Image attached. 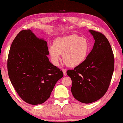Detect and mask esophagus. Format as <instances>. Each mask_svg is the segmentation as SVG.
<instances>
[{"label":"esophagus","instance_id":"obj_1","mask_svg":"<svg viewBox=\"0 0 123 123\" xmlns=\"http://www.w3.org/2000/svg\"><path fill=\"white\" fill-rule=\"evenodd\" d=\"M62 71H63L64 76H66L67 75V70L66 69H63V70H62Z\"/></svg>","mask_w":123,"mask_h":123}]
</instances>
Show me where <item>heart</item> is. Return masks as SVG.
<instances>
[{
	"label": "heart",
	"instance_id": "b5f03b06",
	"mask_svg": "<svg viewBox=\"0 0 123 123\" xmlns=\"http://www.w3.org/2000/svg\"><path fill=\"white\" fill-rule=\"evenodd\" d=\"M90 50V45L85 38L77 35H71L55 39L53 45L49 47L53 62L57 65L63 54V61L71 68L78 67L87 59Z\"/></svg>",
	"mask_w": 123,
	"mask_h": 123
}]
</instances>
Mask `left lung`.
<instances>
[{"label":"left lung","mask_w":123,"mask_h":123,"mask_svg":"<svg viewBox=\"0 0 123 123\" xmlns=\"http://www.w3.org/2000/svg\"><path fill=\"white\" fill-rule=\"evenodd\" d=\"M89 32L95 40L92 50L84 63L67 71L74 97L83 103L95 102L105 94L114 69V54L107 38L98 31Z\"/></svg>","instance_id":"left-lung-1"}]
</instances>
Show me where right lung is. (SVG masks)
Returning a JSON list of instances; mask_svg holds the SVG:
<instances>
[{
	"label": "right lung",
	"instance_id": "add662e5",
	"mask_svg": "<svg viewBox=\"0 0 123 123\" xmlns=\"http://www.w3.org/2000/svg\"><path fill=\"white\" fill-rule=\"evenodd\" d=\"M47 43L31 30H22L9 49L7 70L11 83L24 101L32 105L50 97L62 71L49 61Z\"/></svg>",
	"mask_w": 123,
	"mask_h": 123
}]
</instances>
